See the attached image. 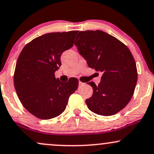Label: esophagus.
I'll return each mask as SVG.
<instances>
[{
  "instance_id": "1",
  "label": "esophagus",
  "mask_w": 154,
  "mask_h": 154,
  "mask_svg": "<svg viewBox=\"0 0 154 154\" xmlns=\"http://www.w3.org/2000/svg\"><path fill=\"white\" fill-rule=\"evenodd\" d=\"M85 85L84 82H81V81H79V86H82V85Z\"/></svg>"
}]
</instances>
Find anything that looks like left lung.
<instances>
[{
    "label": "left lung",
    "instance_id": "1",
    "mask_svg": "<svg viewBox=\"0 0 154 154\" xmlns=\"http://www.w3.org/2000/svg\"><path fill=\"white\" fill-rule=\"evenodd\" d=\"M75 46L87 60L89 67L103 72L86 104L92 112L110 116L123 109L134 93L138 79L136 64L130 49L116 37L103 31H80Z\"/></svg>",
    "mask_w": 154,
    "mask_h": 154
}]
</instances>
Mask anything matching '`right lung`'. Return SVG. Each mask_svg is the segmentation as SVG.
Instances as JSON below:
<instances>
[{
	"label": "right lung",
	"instance_id": "obj_1",
	"mask_svg": "<svg viewBox=\"0 0 154 154\" xmlns=\"http://www.w3.org/2000/svg\"><path fill=\"white\" fill-rule=\"evenodd\" d=\"M78 31L49 33L35 38L22 49L15 68L14 87L21 104L36 118L49 120L62 114L79 81L62 82L55 77L61 55L73 47Z\"/></svg>",
	"mask_w": 154,
	"mask_h": 154
}]
</instances>
